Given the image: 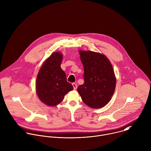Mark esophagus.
<instances>
[{"label": "esophagus", "instance_id": "1", "mask_svg": "<svg viewBox=\"0 0 151 151\" xmlns=\"http://www.w3.org/2000/svg\"><path fill=\"white\" fill-rule=\"evenodd\" d=\"M72 85H73V86L74 90H76L77 89V84H76V83H73V84H72Z\"/></svg>", "mask_w": 151, "mask_h": 151}]
</instances>
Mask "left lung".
Instances as JSON below:
<instances>
[{"label":"left lung","instance_id":"left-lung-1","mask_svg":"<svg viewBox=\"0 0 151 151\" xmlns=\"http://www.w3.org/2000/svg\"><path fill=\"white\" fill-rule=\"evenodd\" d=\"M84 67L83 84L77 88L83 102L93 109L106 105L113 96L116 78L110 61L103 54L79 50Z\"/></svg>","mask_w":151,"mask_h":151}]
</instances>
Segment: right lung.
<instances>
[{
    "label": "right lung",
    "mask_w": 151,
    "mask_h": 151,
    "mask_svg": "<svg viewBox=\"0 0 151 151\" xmlns=\"http://www.w3.org/2000/svg\"><path fill=\"white\" fill-rule=\"evenodd\" d=\"M63 54L55 52L42 65L36 81V91L40 100L49 106H55L65 95L73 90L67 81L66 74L61 68Z\"/></svg>",
    "instance_id": "1"
}]
</instances>
